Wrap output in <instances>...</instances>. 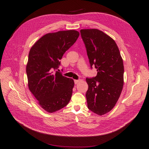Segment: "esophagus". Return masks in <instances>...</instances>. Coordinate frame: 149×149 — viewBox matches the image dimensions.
Instances as JSON below:
<instances>
[{
	"label": "esophagus",
	"instance_id": "1",
	"mask_svg": "<svg viewBox=\"0 0 149 149\" xmlns=\"http://www.w3.org/2000/svg\"><path fill=\"white\" fill-rule=\"evenodd\" d=\"M81 81L80 79H78V80H74V84H77L78 83H79V82Z\"/></svg>",
	"mask_w": 149,
	"mask_h": 149
}]
</instances>
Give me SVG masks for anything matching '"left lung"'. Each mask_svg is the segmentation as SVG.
Here are the masks:
<instances>
[{
    "instance_id": "1",
    "label": "left lung",
    "mask_w": 149,
    "mask_h": 149,
    "mask_svg": "<svg viewBox=\"0 0 149 149\" xmlns=\"http://www.w3.org/2000/svg\"><path fill=\"white\" fill-rule=\"evenodd\" d=\"M81 35L92 68L97 76L86 78L88 107L97 115L111 110L118 100L124 84V65L118 47L109 35L97 29H81Z\"/></svg>"
}]
</instances>
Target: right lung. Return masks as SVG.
<instances>
[{"instance_id":"obj_1","label":"right lung","mask_w":149,"mask_h":149,"mask_svg":"<svg viewBox=\"0 0 149 149\" xmlns=\"http://www.w3.org/2000/svg\"><path fill=\"white\" fill-rule=\"evenodd\" d=\"M79 36L75 30L47 33L29 50L26 65L28 88L40 107L49 113L61 109L71 99L73 79L54 70L58 68L60 60Z\"/></svg>"}]
</instances>
